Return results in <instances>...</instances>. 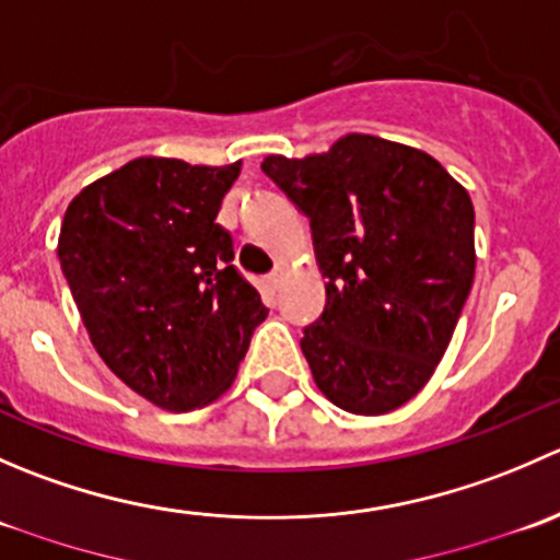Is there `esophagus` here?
<instances>
[{
	"instance_id": "obj_1",
	"label": "esophagus",
	"mask_w": 560,
	"mask_h": 560,
	"mask_svg": "<svg viewBox=\"0 0 560 560\" xmlns=\"http://www.w3.org/2000/svg\"><path fill=\"white\" fill-rule=\"evenodd\" d=\"M284 279H287V270H284V268H276L273 273L268 276V284H270V290H279V287L284 284Z\"/></svg>"
}]
</instances>
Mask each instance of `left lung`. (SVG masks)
Wrapping results in <instances>:
<instances>
[{"mask_svg":"<svg viewBox=\"0 0 560 560\" xmlns=\"http://www.w3.org/2000/svg\"><path fill=\"white\" fill-rule=\"evenodd\" d=\"M262 171L312 222L325 312L301 349L330 404L376 417L436 371L474 284V206L431 154L349 132Z\"/></svg>","mask_w":560,"mask_h":560,"instance_id":"8db88e82","label":"left lung"}]
</instances>
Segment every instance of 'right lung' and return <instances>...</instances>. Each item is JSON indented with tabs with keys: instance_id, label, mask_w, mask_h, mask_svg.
I'll list each match as a JSON object with an SVG mask.
<instances>
[{
	"instance_id": "obj_1",
	"label": "right lung",
	"mask_w": 560,
	"mask_h": 560,
	"mask_svg": "<svg viewBox=\"0 0 560 560\" xmlns=\"http://www.w3.org/2000/svg\"><path fill=\"white\" fill-rule=\"evenodd\" d=\"M241 162L138 156L67 206L59 262L107 369L165 411L213 404L268 316L217 224Z\"/></svg>"
}]
</instances>
